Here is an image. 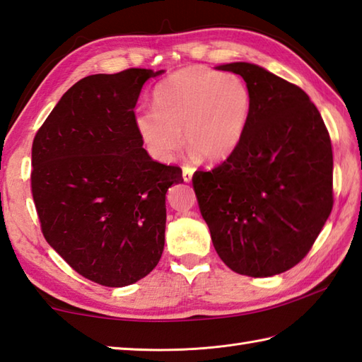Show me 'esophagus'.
<instances>
[{
	"mask_svg": "<svg viewBox=\"0 0 362 362\" xmlns=\"http://www.w3.org/2000/svg\"><path fill=\"white\" fill-rule=\"evenodd\" d=\"M193 173H194V168H193V166H183V168H182L183 180L189 183L191 179H193Z\"/></svg>",
	"mask_w": 362,
	"mask_h": 362,
	"instance_id": "34e87169",
	"label": "esophagus"
}]
</instances>
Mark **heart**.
Returning a JSON list of instances; mask_svg holds the SVG:
<instances>
[{
  "mask_svg": "<svg viewBox=\"0 0 362 362\" xmlns=\"http://www.w3.org/2000/svg\"><path fill=\"white\" fill-rule=\"evenodd\" d=\"M156 110H141L135 127L146 149L158 161H171L183 146L222 161L238 149L247 127L252 95L233 73L188 66L169 74L153 90Z\"/></svg>",
  "mask_w": 362,
  "mask_h": 362,
  "instance_id": "heart-1",
  "label": "heart"
}]
</instances>
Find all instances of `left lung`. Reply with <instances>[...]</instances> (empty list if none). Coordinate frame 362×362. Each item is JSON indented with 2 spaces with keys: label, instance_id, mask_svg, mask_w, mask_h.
<instances>
[{
  "label": "left lung",
  "instance_id": "1",
  "mask_svg": "<svg viewBox=\"0 0 362 362\" xmlns=\"http://www.w3.org/2000/svg\"><path fill=\"white\" fill-rule=\"evenodd\" d=\"M240 74L252 109L238 149L196 171L193 187L221 259L249 276L286 272L313 247L333 209L332 140L305 91L247 62Z\"/></svg>",
  "mask_w": 362,
  "mask_h": 362
}]
</instances>
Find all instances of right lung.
Segmentation results:
<instances>
[{
    "mask_svg": "<svg viewBox=\"0 0 362 362\" xmlns=\"http://www.w3.org/2000/svg\"><path fill=\"white\" fill-rule=\"evenodd\" d=\"M129 68L76 82L37 130L30 189L45 240L76 272L121 288L148 275L165 247L166 191L179 166L152 160L135 127L144 82Z\"/></svg>",
    "mask_w": 362,
    "mask_h": 362,
    "instance_id": "add662e5",
    "label": "right lung"
}]
</instances>
